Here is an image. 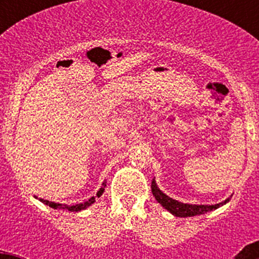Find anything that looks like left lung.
I'll return each mask as SVG.
<instances>
[{
    "mask_svg": "<svg viewBox=\"0 0 259 259\" xmlns=\"http://www.w3.org/2000/svg\"><path fill=\"white\" fill-rule=\"evenodd\" d=\"M151 193L155 197V199L165 208L166 210L170 211L171 214H174L176 217H193V215H199V214L208 213V211L217 209L221 205L226 204L227 202H229L228 199L224 200L223 203H219V204L214 205H195V204H184V203H180L178 200L171 199L170 197H168L166 194H164L158 187H156L155 180L153 179L151 182Z\"/></svg>",
    "mask_w": 259,
    "mask_h": 259,
    "instance_id": "obj_1",
    "label": "left lung"
}]
</instances>
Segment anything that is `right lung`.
<instances>
[{
  "label": "right lung",
  "mask_w": 259,
  "mask_h": 259,
  "mask_svg": "<svg viewBox=\"0 0 259 259\" xmlns=\"http://www.w3.org/2000/svg\"><path fill=\"white\" fill-rule=\"evenodd\" d=\"M105 187H106V182L103 183V185H101V188L99 189L98 192V197H100L101 194L104 193V190H105ZM41 202L44 203V204L49 205V207L51 208H55V209H57V208H60V209H66V210H70V211H80L82 209H85V208L90 207L91 204H93L94 202H95V198L91 197L90 199L88 200V202H83V203H80V204H75V205H66V204H60V203H55V202H49V200H45V199H40Z\"/></svg>",
  "instance_id": "add662e5"
}]
</instances>
